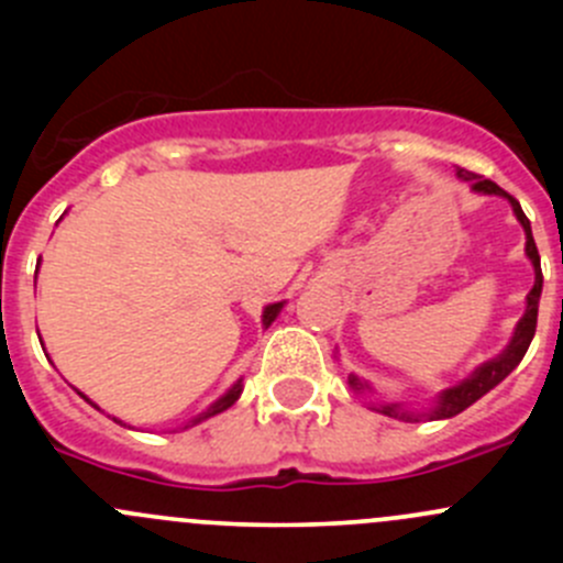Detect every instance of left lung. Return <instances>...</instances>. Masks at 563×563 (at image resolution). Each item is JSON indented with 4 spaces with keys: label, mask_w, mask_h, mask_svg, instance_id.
<instances>
[{
    "label": "left lung",
    "mask_w": 563,
    "mask_h": 563,
    "mask_svg": "<svg viewBox=\"0 0 563 563\" xmlns=\"http://www.w3.org/2000/svg\"><path fill=\"white\" fill-rule=\"evenodd\" d=\"M457 179L468 181L471 190L476 192H485V196H501L507 198L509 203H512L515 209V218L520 220V225H523L526 231V255L531 258L533 264V288L528 291L526 297V313L523 318L518 321V327H515V334L512 340H509L507 349L501 351V354L496 356V360L485 362V365L476 367L474 373H471L465 382L455 384V387L444 389L439 395V400H435V406L430 408L428 413H413V411H406V408L395 406V402H378L376 411L384 413V417H391V419H402V422H419L422 417L428 419H450V417H457L460 411H465L468 406H474L476 400H479L482 395H487L496 384H501L504 378L509 376V373L515 371V367L520 365V360L526 356L528 345H531L533 340V332H537V313H539V297H542V266H539V250H537V242H533V234H531V223H528L526 212L520 209L518 198L509 196L507 190H501V187L496 185V181L485 179V176L474 174V172H465V168H457ZM349 384L354 387L356 391L367 389V384H362L356 376H349Z\"/></svg>",
    "instance_id": "obj_1"
}]
</instances>
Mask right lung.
I'll return each instance as SVG.
<instances>
[{
  "label": "right lung",
  "instance_id": "1",
  "mask_svg": "<svg viewBox=\"0 0 563 563\" xmlns=\"http://www.w3.org/2000/svg\"><path fill=\"white\" fill-rule=\"evenodd\" d=\"M280 310H283V302H275V305H269V308H264V316H261V321H264V329L269 327L272 321H275V318H277V313H280ZM78 395H81V391H78ZM240 395H242V382H236L234 387H231L229 391H225V395L220 397L218 402H212V406H209L207 411H203V413H198V417L192 419V422H187L185 428H192V424H198V422H203V419L214 417V413L225 411V408H231V406H234V402H236V397H240ZM81 397H84V400H87V402H92V400H89L87 395H81ZM92 406H95V402H92ZM95 408H98V406H95ZM113 422H119V419H113ZM119 424H122V422H119Z\"/></svg>",
  "mask_w": 563,
  "mask_h": 563
}]
</instances>
